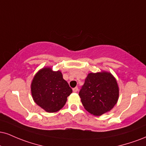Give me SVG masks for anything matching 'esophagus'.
<instances>
[{
    "mask_svg": "<svg viewBox=\"0 0 146 146\" xmlns=\"http://www.w3.org/2000/svg\"><path fill=\"white\" fill-rule=\"evenodd\" d=\"M73 91L74 92H77L78 91V87H75L74 88H73Z\"/></svg>",
    "mask_w": 146,
    "mask_h": 146,
    "instance_id": "1",
    "label": "esophagus"
}]
</instances>
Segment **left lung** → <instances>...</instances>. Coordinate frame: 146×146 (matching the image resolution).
Masks as SVG:
<instances>
[{
  "label": "left lung",
  "mask_w": 146,
  "mask_h": 146,
  "mask_svg": "<svg viewBox=\"0 0 146 146\" xmlns=\"http://www.w3.org/2000/svg\"><path fill=\"white\" fill-rule=\"evenodd\" d=\"M84 108L94 115L108 112L116 104L119 89L110 73H89L79 92Z\"/></svg>",
  "instance_id": "obj_1"
}]
</instances>
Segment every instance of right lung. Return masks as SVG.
<instances>
[{"instance_id": "1", "label": "right lung", "mask_w": 146, "mask_h": 146, "mask_svg": "<svg viewBox=\"0 0 146 146\" xmlns=\"http://www.w3.org/2000/svg\"><path fill=\"white\" fill-rule=\"evenodd\" d=\"M31 92L33 100L38 106L47 112L53 113L64 107L73 91L63 79L60 71L44 68L33 78Z\"/></svg>"}]
</instances>
